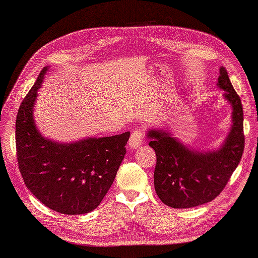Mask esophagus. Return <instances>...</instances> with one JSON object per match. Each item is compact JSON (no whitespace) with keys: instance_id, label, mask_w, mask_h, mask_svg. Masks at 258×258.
Listing matches in <instances>:
<instances>
[{"instance_id":"obj_1","label":"esophagus","mask_w":258,"mask_h":258,"mask_svg":"<svg viewBox=\"0 0 258 258\" xmlns=\"http://www.w3.org/2000/svg\"><path fill=\"white\" fill-rule=\"evenodd\" d=\"M143 139H144V135L141 132V130L139 128L134 130L132 134H131V138L128 141L130 147H132V149H138V147H140L142 144H143Z\"/></svg>"}]
</instances>
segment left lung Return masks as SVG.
Segmentation results:
<instances>
[{
    "mask_svg": "<svg viewBox=\"0 0 258 258\" xmlns=\"http://www.w3.org/2000/svg\"><path fill=\"white\" fill-rule=\"evenodd\" d=\"M218 86L233 106V125L220 151L199 153L188 150L165 132L149 133L156 154L154 186L160 200L169 207L190 208L213 201L222 193L242 158L245 135L242 102L221 68Z\"/></svg>",
    "mask_w": 258,
    "mask_h": 258,
    "instance_id": "1",
    "label": "left lung"
}]
</instances>
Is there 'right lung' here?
Wrapping results in <instances>:
<instances>
[{
  "mask_svg": "<svg viewBox=\"0 0 258 258\" xmlns=\"http://www.w3.org/2000/svg\"><path fill=\"white\" fill-rule=\"evenodd\" d=\"M46 71H41L16 115L19 169L26 187L48 208L67 215L90 213L114 182L130 132L71 144L43 138L35 127L33 106Z\"/></svg>",
  "mask_w": 258,
  "mask_h": 258,
  "instance_id": "add662e5",
  "label": "right lung"
}]
</instances>
